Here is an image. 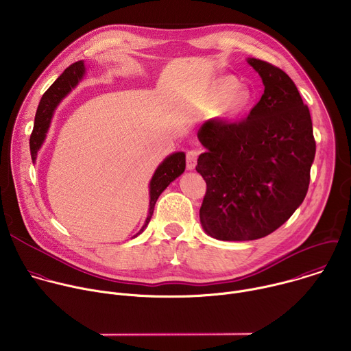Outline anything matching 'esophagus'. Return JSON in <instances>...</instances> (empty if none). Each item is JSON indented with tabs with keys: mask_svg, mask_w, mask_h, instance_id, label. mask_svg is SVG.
Returning a JSON list of instances; mask_svg holds the SVG:
<instances>
[{
	"mask_svg": "<svg viewBox=\"0 0 351 351\" xmlns=\"http://www.w3.org/2000/svg\"><path fill=\"white\" fill-rule=\"evenodd\" d=\"M197 157H198L197 149H190V152H187V154H186V167H187V169H194L195 168Z\"/></svg>",
	"mask_w": 351,
	"mask_h": 351,
	"instance_id": "obj_1",
	"label": "esophagus"
}]
</instances>
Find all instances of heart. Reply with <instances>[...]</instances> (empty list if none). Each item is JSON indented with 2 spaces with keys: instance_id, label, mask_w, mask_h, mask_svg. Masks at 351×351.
I'll return each instance as SVG.
<instances>
[{
  "instance_id": "b5f03b06",
  "label": "heart",
  "mask_w": 351,
  "mask_h": 351,
  "mask_svg": "<svg viewBox=\"0 0 351 351\" xmlns=\"http://www.w3.org/2000/svg\"><path fill=\"white\" fill-rule=\"evenodd\" d=\"M237 86L239 83L233 77H221L214 86V98L219 103V115L225 119L237 118L250 103V93Z\"/></svg>"
}]
</instances>
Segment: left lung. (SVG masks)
Masks as SVG:
<instances>
[{
  "instance_id": "obj_1",
  "label": "left lung",
  "mask_w": 351,
  "mask_h": 351,
  "mask_svg": "<svg viewBox=\"0 0 351 351\" xmlns=\"http://www.w3.org/2000/svg\"><path fill=\"white\" fill-rule=\"evenodd\" d=\"M265 86L240 122L210 119L197 136L207 152L195 171L207 183L199 208L204 230L226 241L261 239L303 203L315 157L308 107L278 66L248 58Z\"/></svg>"
}]
</instances>
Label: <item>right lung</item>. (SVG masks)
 Segmentation results:
<instances>
[{"label":"right lung","instance_id":"add662e5","mask_svg":"<svg viewBox=\"0 0 351 351\" xmlns=\"http://www.w3.org/2000/svg\"><path fill=\"white\" fill-rule=\"evenodd\" d=\"M83 75H84V62L77 61V62L72 64L71 66H68L64 71V73L43 94V97L40 99V104L37 107L36 117H34L33 132L30 134V154H32L33 162L37 158V152L40 149V147L45 138V134L48 132L49 123H51V118H53V114H54L57 106L62 101V98L66 94H69L71 90L80 82ZM184 168H186L184 153L171 154L157 168L152 182H149L148 217L145 219V223L143 225V228L140 229V232L137 234H140L144 230V228L148 225L149 219H152L160 194L169 186L171 182H173L178 176H180L184 172Z\"/></svg>","mask_w":351,"mask_h":351}]
</instances>
